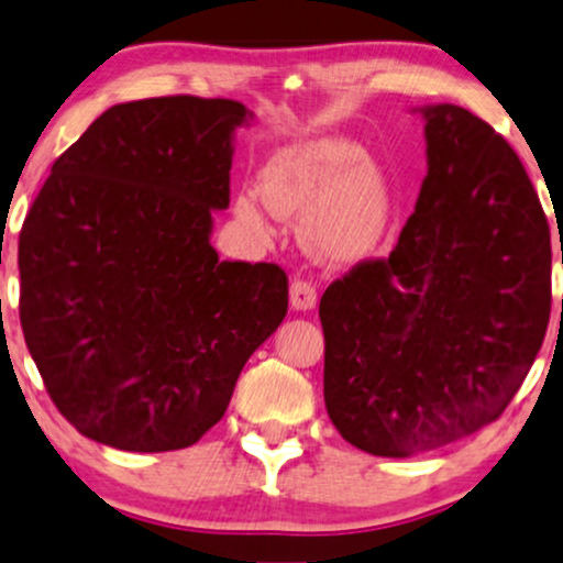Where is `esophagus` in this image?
I'll list each match as a JSON object with an SVG mask.
<instances>
[{"instance_id":"obj_1","label":"esophagus","mask_w":563,"mask_h":563,"mask_svg":"<svg viewBox=\"0 0 563 563\" xmlns=\"http://www.w3.org/2000/svg\"><path fill=\"white\" fill-rule=\"evenodd\" d=\"M316 302H318V295H316V287H312L310 282L297 279L295 284H291V287H289V305L297 312L312 310V308H316Z\"/></svg>"}]
</instances>
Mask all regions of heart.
Masks as SVG:
<instances>
[{"label": "heart", "mask_w": 563, "mask_h": 563, "mask_svg": "<svg viewBox=\"0 0 563 563\" xmlns=\"http://www.w3.org/2000/svg\"><path fill=\"white\" fill-rule=\"evenodd\" d=\"M261 196L279 217L302 219V243L325 264L367 258L388 230V186L360 144L316 136L274 152L261 170ZM235 214L266 235L268 214L253 196H238Z\"/></svg>", "instance_id": "b5f03b06"}]
</instances>
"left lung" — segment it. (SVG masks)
<instances>
[{
    "mask_svg": "<svg viewBox=\"0 0 563 563\" xmlns=\"http://www.w3.org/2000/svg\"><path fill=\"white\" fill-rule=\"evenodd\" d=\"M411 113L427 139L413 214L388 258L333 282L318 310L328 416L379 457L499 419L551 316V230L520 157L465 108Z\"/></svg>",
    "mask_w": 563,
    "mask_h": 563,
    "instance_id": "8db88e82",
    "label": "left lung"
}]
</instances>
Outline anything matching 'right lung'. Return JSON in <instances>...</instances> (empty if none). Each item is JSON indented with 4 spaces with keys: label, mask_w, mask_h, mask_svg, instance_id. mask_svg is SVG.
Wrapping results in <instances>:
<instances>
[{
    "label": "right lung",
    "mask_w": 563,
    "mask_h": 563,
    "mask_svg": "<svg viewBox=\"0 0 563 563\" xmlns=\"http://www.w3.org/2000/svg\"><path fill=\"white\" fill-rule=\"evenodd\" d=\"M194 95L108 108L51 167L18 245L20 323L77 432L126 452L199 442L287 316V274L219 261L235 131Z\"/></svg>",
    "instance_id": "obj_1"
}]
</instances>
